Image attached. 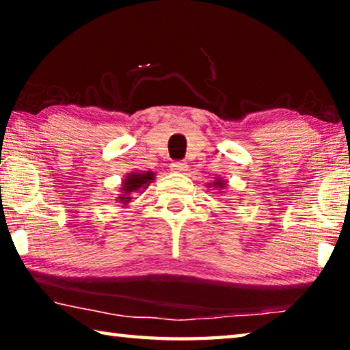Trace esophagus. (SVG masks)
<instances>
[{
  "instance_id": "1",
  "label": "esophagus",
  "mask_w": 350,
  "mask_h": 350,
  "mask_svg": "<svg viewBox=\"0 0 350 350\" xmlns=\"http://www.w3.org/2000/svg\"><path fill=\"white\" fill-rule=\"evenodd\" d=\"M188 168V165L185 162H174L171 163V171H174V173H183Z\"/></svg>"
}]
</instances>
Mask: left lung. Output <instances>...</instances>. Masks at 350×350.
Returning <instances> with one entry per match:
<instances>
[{"mask_svg":"<svg viewBox=\"0 0 350 350\" xmlns=\"http://www.w3.org/2000/svg\"><path fill=\"white\" fill-rule=\"evenodd\" d=\"M216 188V189H224L225 187H227V182H225L224 179H221V177H216L215 182L213 183H208V188Z\"/></svg>","mask_w":350,"mask_h":350,"instance_id":"8db88e82","label":"left lung"}]
</instances>
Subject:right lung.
Masks as SVG:
<instances>
[{"instance_id":"add662e5","label":"right lung","mask_w":350,"mask_h":350,"mask_svg":"<svg viewBox=\"0 0 350 350\" xmlns=\"http://www.w3.org/2000/svg\"><path fill=\"white\" fill-rule=\"evenodd\" d=\"M154 179H156V174L152 171H131L122 180L120 194L116 200L120 202L122 206H128L135 194L144 193Z\"/></svg>"}]
</instances>
